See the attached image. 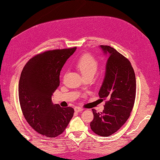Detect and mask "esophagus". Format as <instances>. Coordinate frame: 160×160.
Returning a JSON list of instances; mask_svg holds the SVG:
<instances>
[{
	"label": "esophagus",
	"mask_w": 160,
	"mask_h": 160,
	"mask_svg": "<svg viewBox=\"0 0 160 160\" xmlns=\"http://www.w3.org/2000/svg\"><path fill=\"white\" fill-rule=\"evenodd\" d=\"M74 110L76 111V112H80L83 111V108H80V107H75L74 108Z\"/></svg>",
	"instance_id": "esophagus-1"
}]
</instances>
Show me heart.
Returning <instances> with one entry per match:
<instances>
[{
    "label": "heart",
    "instance_id": "heart-1",
    "mask_svg": "<svg viewBox=\"0 0 160 160\" xmlns=\"http://www.w3.org/2000/svg\"><path fill=\"white\" fill-rule=\"evenodd\" d=\"M76 67L83 76L94 75L98 68V62L90 55H84L78 61Z\"/></svg>",
    "mask_w": 160,
    "mask_h": 160
}]
</instances>
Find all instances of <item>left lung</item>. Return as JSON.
Instances as JSON below:
<instances>
[{
  "mask_svg": "<svg viewBox=\"0 0 160 160\" xmlns=\"http://www.w3.org/2000/svg\"><path fill=\"white\" fill-rule=\"evenodd\" d=\"M108 55L104 80L98 95L108 99L101 113L93 109L91 129L98 135L108 137L123 126L130 117L136 96V78L130 61L109 46H100Z\"/></svg>",
  "mask_w": 160,
  "mask_h": 160,
  "instance_id": "obj_1",
  "label": "left lung"
}]
</instances>
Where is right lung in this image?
<instances>
[{"instance_id":"obj_1","label":"right lung","mask_w":160,"mask_h":160,"mask_svg":"<svg viewBox=\"0 0 160 160\" xmlns=\"http://www.w3.org/2000/svg\"><path fill=\"white\" fill-rule=\"evenodd\" d=\"M72 48L48 51L30 59L21 72L18 98L22 112L38 133L55 137L64 132L74 109L52 102V95L59 85V74L65 62L76 51Z\"/></svg>"}]
</instances>
